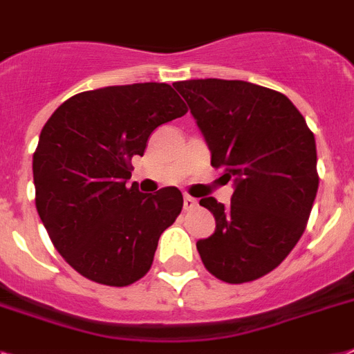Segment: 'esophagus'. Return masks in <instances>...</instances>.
Masks as SVG:
<instances>
[{"label": "esophagus", "instance_id": "34e87169", "mask_svg": "<svg viewBox=\"0 0 354 354\" xmlns=\"http://www.w3.org/2000/svg\"><path fill=\"white\" fill-rule=\"evenodd\" d=\"M183 206H184V209H194L195 206H197V201H195L194 197H189V195H186V197H184Z\"/></svg>", "mask_w": 354, "mask_h": 354}]
</instances>
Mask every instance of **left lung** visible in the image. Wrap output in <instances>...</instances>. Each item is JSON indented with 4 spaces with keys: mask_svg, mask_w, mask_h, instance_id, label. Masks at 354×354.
Wrapping results in <instances>:
<instances>
[{
    "mask_svg": "<svg viewBox=\"0 0 354 354\" xmlns=\"http://www.w3.org/2000/svg\"><path fill=\"white\" fill-rule=\"evenodd\" d=\"M212 151L213 168L233 179L232 204L201 206L215 233L197 242L204 268L227 284L273 271L302 236L318 189L317 145L284 93L226 79L174 83Z\"/></svg>",
    "mask_w": 354,
    "mask_h": 354,
    "instance_id": "left-lung-1",
    "label": "left lung"
}]
</instances>
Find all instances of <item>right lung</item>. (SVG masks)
I'll return each instance as SVG.
<instances>
[{
    "label": "right lung",
    "mask_w": 354,
    "mask_h": 354,
    "mask_svg": "<svg viewBox=\"0 0 354 354\" xmlns=\"http://www.w3.org/2000/svg\"><path fill=\"white\" fill-rule=\"evenodd\" d=\"M186 112L170 84L136 83L75 93L46 121L32 159L36 208L77 273L115 288L148 273L183 194L175 186L156 195L128 188L131 157H142L157 127Z\"/></svg>",
    "instance_id": "add662e5"
}]
</instances>
